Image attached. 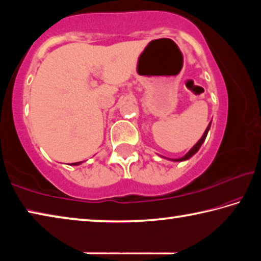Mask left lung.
I'll list each match as a JSON object with an SVG mask.
<instances>
[{
  "instance_id": "8db88e82",
  "label": "left lung",
  "mask_w": 261,
  "mask_h": 261,
  "mask_svg": "<svg viewBox=\"0 0 261 261\" xmlns=\"http://www.w3.org/2000/svg\"><path fill=\"white\" fill-rule=\"evenodd\" d=\"M212 123V122H211ZM211 123L208 124V126H207V129L205 130V132H204V135H202V137L201 138L199 139V141H198V143L194 145V146L190 149V151L185 154L184 156H182V158H179V159H173V161H176V162H180V161H185V160H188V159H190L191 158L192 155H194V154H196L197 152H198V149L200 148V146L202 145V143H204L205 141V139H206V137H207V134H208V130H210V127H211ZM168 160H169V159H168Z\"/></svg>"
}]
</instances>
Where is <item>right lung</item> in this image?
<instances>
[{"instance_id": "1", "label": "right lung", "mask_w": 261, "mask_h": 261, "mask_svg": "<svg viewBox=\"0 0 261 261\" xmlns=\"http://www.w3.org/2000/svg\"><path fill=\"white\" fill-rule=\"evenodd\" d=\"M82 162H74V163H71V166H78V165H81Z\"/></svg>"}]
</instances>
